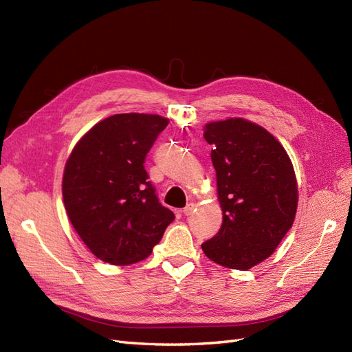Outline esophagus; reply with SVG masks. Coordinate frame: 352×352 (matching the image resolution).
I'll list each match as a JSON object with an SVG mask.
<instances>
[{"label": "esophagus", "instance_id": "obj_1", "mask_svg": "<svg viewBox=\"0 0 352 352\" xmlns=\"http://www.w3.org/2000/svg\"><path fill=\"white\" fill-rule=\"evenodd\" d=\"M194 208H195V206L194 204H188L184 210H182V212L185 216H189V214H192V211H194Z\"/></svg>", "mask_w": 352, "mask_h": 352}]
</instances>
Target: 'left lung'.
I'll return each instance as SVG.
<instances>
[{"instance_id": "8db88e82", "label": "left lung", "mask_w": 352, "mask_h": 352, "mask_svg": "<svg viewBox=\"0 0 352 352\" xmlns=\"http://www.w3.org/2000/svg\"><path fill=\"white\" fill-rule=\"evenodd\" d=\"M204 140L212 146L223 223L201 248L220 265L248 270L269 258L292 228L298 204L292 163L273 135L243 119L206 124Z\"/></svg>"}]
</instances>
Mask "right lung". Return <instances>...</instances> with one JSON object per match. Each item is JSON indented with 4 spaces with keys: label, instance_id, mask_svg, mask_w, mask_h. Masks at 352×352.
Segmentation results:
<instances>
[{
    "label": "right lung",
    "instance_id": "1",
    "mask_svg": "<svg viewBox=\"0 0 352 352\" xmlns=\"http://www.w3.org/2000/svg\"><path fill=\"white\" fill-rule=\"evenodd\" d=\"M168 124L157 114H114L73 148L63 176V199L80 239L114 265L146 258L175 220L158 201L144 167Z\"/></svg>",
    "mask_w": 352,
    "mask_h": 352
}]
</instances>
